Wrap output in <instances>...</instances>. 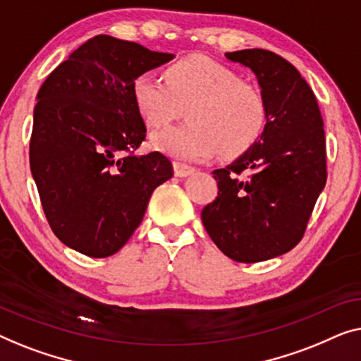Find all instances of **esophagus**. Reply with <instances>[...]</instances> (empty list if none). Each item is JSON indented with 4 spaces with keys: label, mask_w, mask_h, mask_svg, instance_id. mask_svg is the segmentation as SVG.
Returning <instances> with one entry per match:
<instances>
[{
    "label": "esophagus",
    "mask_w": 361,
    "mask_h": 361,
    "mask_svg": "<svg viewBox=\"0 0 361 361\" xmlns=\"http://www.w3.org/2000/svg\"><path fill=\"white\" fill-rule=\"evenodd\" d=\"M173 166H175V175L180 176V178H183V176H188V175L195 173V166L181 164V161H175Z\"/></svg>",
    "instance_id": "esophagus-1"
}]
</instances>
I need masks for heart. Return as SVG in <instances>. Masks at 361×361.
Masks as SVG:
<instances>
[{
	"mask_svg": "<svg viewBox=\"0 0 361 361\" xmlns=\"http://www.w3.org/2000/svg\"><path fill=\"white\" fill-rule=\"evenodd\" d=\"M132 99L150 128H164L186 109L190 123L154 135L157 149L185 160H206L217 152L235 159L257 144L268 121L262 91L204 55L171 63L165 80L140 73L132 81Z\"/></svg>",
	"mask_w": 361,
	"mask_h": 361,
	"instance_id": "b5f03b06",
	"label": "heart"
}]
</instances>
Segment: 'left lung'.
Instances as JSON below:
<instances>
[{"label": "left lung", "mask_w": 361, "mask_h": 361, "mask_svg": "<svg viewBox=\"0 0 361 361\" xmlns=\"http://www.w3.org/2000/svg\"><path fill=\"white\" fill-rule=\"evenodd\" d=\"M226 57L255 73L268 121L250 150L212 171L219 191L201 219L224 255L255 263L289 252L306 232L327 180L326 134L311 86L288 60L263 49Z\"/></svg>", "instance_id": "8db88e82"}]
</instances>
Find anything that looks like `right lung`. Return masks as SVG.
Instances as JSON below:
<instances>
[{
	"label": "right lung",
	"mask_w": 361,
	"mask_h": 361,
	"mask_svg": "<svg viewBox=\"0 0 361 361\" xmlns=\"http://www.w3.org/2000/svg\"><path fill=\"white\" fill-rule=\"evenodd\" d=\"M173 57L101 34L40 86L30 171L50 229L83 255L119 252L155 188L173 176L160 152L135 155L147 129L132 99V81Z\"/></svg>",
	"instance_id": "obj_1"
}]
</instances>
